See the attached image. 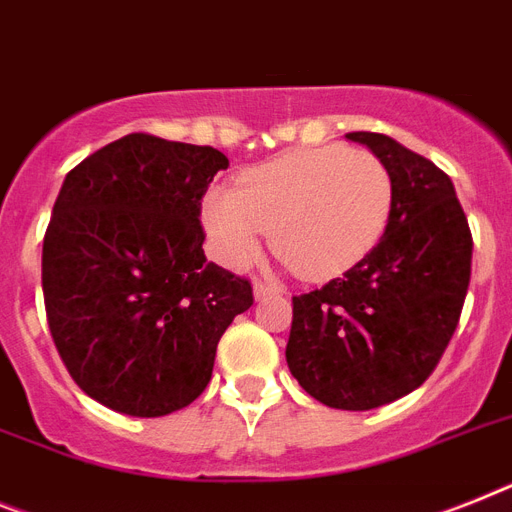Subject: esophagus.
I'll return each mask as SVG.
<instances>
[{"mask_svg": "<svg viewBox=\"0 0 512 512\" xmlns=\"http://www.w3.org/2000/svg\"><path fill=\"white\" fill-rule=\"evenodd\" d=\"M252 291H255V299H265V296H273V294H278V291H281V289H278L276 283H265V281H257V283H255V289H252Z\"/></svg>", "mask_w": 512, "mask_h": 512, "instance_id": "1", "label": "esophagus"}]
</instances>
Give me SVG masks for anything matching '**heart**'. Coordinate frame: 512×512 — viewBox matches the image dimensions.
<instances>
[{"mask_svg":"<svg viewBox=\"0 0 512 512\" xmlns=\"http://www.w3.org/2000/svg\"><path fill=\"white\" fill-rule=\"evenodd\" d=\"M393 182L367 150H296L239 176L236 192L210 190L203 226L229 268L247 265L268 231L307 278L359 263L388 226Z\"/></svg>","mask_w":512,"mask_h":512,"instance_id":"b5f03b06","label":"heart"}]
</instances>
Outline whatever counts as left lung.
Wrapping results in <instances>:
<instances>
[{
  "label": "left lung",
  "mask_w": 512,
  "mask_h": 512,
  "mask_svg": "<svg viewBox=\"0 0 512 512\" xmlns=\"http://www.w3.org/2000/svg\"><path fill=\"white\" fill-rule=\"evenodd\" d=\"M390 174L380 242L322 289L294 296L286 362L315 401L369 411L416 390L458 328L471 281V229L450 176L377 132H349Z\"/></svg>",
  "instance_id": "obj_1"
}]
</instances>
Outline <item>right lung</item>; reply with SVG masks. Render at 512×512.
<instances>
[{
  "mask_svg": "<svg viewBox=\"0 0 512 512\" xmlns=\"http://www.w3.org/2000/svg\"><path fill=\"white\" fill-rule=\"evenodd\" d=\"M221 169L210 145L132 132L64 176L41 260L49 330L80 390L119 414L190 406L255 302L205 260L200 200Z\"/></svg>",
  "mask_w": 512,
  "mask_h": 512,
  "instance_id": "add662e5",
  "label": "right lung"
}]
</instances>
